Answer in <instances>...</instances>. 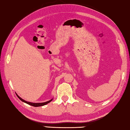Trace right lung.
I'll return each mask as SVG.
<instances>
[{
  "instance_id": "right-lung-1",
  "label": "right lung",
  "mask_w": 130,
  "mask_h": 130,
  "mask_svg": "<svg viewBox=\"0 0 130 130\" xmlns=\"http://www.w3.org/2000/svg\"><path fill=\"white\" fill-rule=\"evenodd\" d=\"M17 96L18 97V98H19V99L20 100V101H22V102H24V103H27V104H29V105H31V106H34V107H39V106H44V105H45V104H48V103H49L50 102H51L52 101V99L50 100V101H47V102H43V103H32V102H27V101H24V99H22L21 98H20V96H18V94H17Z\"/></svg>"
}]
</instances>
